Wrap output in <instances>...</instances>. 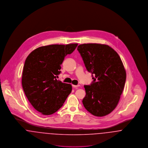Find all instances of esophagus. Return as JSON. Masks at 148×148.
<instances>
[{"mask_svg": "<svg viewBox=\"0 0 148 148\" xmlns=\"http://www.w3.org/2000/svg\"><path fill=\"white\" fill-rule=\"evenodd\" d=\"M79 86V85H74L73 84V87H74V88H78V87Z\"/></svg>", "mask_w": 148, "mask_h": 148, "instance_id": "1", "label": "esophagus"}]
</instances>
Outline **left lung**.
I'll return each instance as SVG.
<instances>
[{
    "instance_id": "left-lung-1",
    "label": "left lung",
    "mask_w": 148,
    "mask_h": 148,
    "mask_svg": "<svg viewBox=\"0 0 148 148\" xmlns=\"http://www.w3.org/2000/svg\"><path fill=\"white\" fill-rule=\"evenodd\" d=\"M87 71L94 81L84 85L82 102L92 115L102 117L112 112L123 92L126 71L117 53L106 44H83L78 47Z\"/></svg>"
}]
</instances>
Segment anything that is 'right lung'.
<instances>
[{
    "label": "right lung",
    "mask_w": 148,
    "mask_h": 148,
    "mask_svg": "<svg viewBox=\"0 0 148 148\" xmlns=\"http://www.w3.org/2000/svg\"><path fill=\"white\" fill-rule=\"evenodd\" d=\"M77 45L69 44L41 47L26 58L21 79L23 88L34 108L41 114L50 115L57 112L71 93V85L57 78L65 56Z\"/></svg>",
    "instance_id": "1"
}]
</instances>
